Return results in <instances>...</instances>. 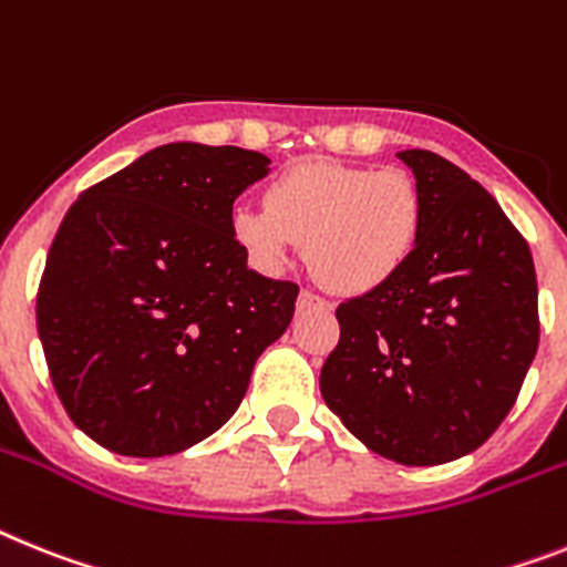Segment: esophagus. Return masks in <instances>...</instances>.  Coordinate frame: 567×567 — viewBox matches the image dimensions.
Returning a JSON list of instances; mask_svg holds the SVG:
<instances>
[{
	"mask_svg": "<svg viewBox=\"0 0 567 567\" xmlns=\"http://www.w3.org/2000/svg\"><path fill=\"white\" fill-rule=\"evenodd\" d=\"M313 306L328 308V302L322 297H317V293H313V291H299V297H297V308H299V311H306V308H313Z\"/></svg>",
	"mask_w": 567,
	"mask_h": 567,
	"instance_id": "34e87169",
	"label": "esophagus"
}]
</instances>
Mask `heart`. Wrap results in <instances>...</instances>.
<instances>
[{
	"label": "heart",
	"instance_id": "heart-1",
	"mask_svg": "<svg viewBox=\"0 0 567 567\" xmlns=\"http://www.w3.org/2000/svg\"><path fill=\"white\" fill-rule=\"evenodd\" d=\"M230 230L256 268L282 270L306 241L308 261L328 288L365 293L392 282L415 256L423 195L398 166L302 161L270 184L265 207H236Z\"/></svg>",
	"mask_w": 567,
	"mask_h": 567
}]
</instances>
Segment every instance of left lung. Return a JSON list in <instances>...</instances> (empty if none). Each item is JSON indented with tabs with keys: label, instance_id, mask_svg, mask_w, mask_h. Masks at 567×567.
I'll list each match as a JSON object with an SVG mask.
<instances>
[{
	"label": "left lung",
	"instance_id": "1",
	"mask_svg": "<svg viewBox=\"0 0 567 567\" xmlns=\"http://www.w3.org/2000/svg\"><path fill=\"white\" fill-rule=\"evenodd\" d=\"M423 195L415 256L337 308L328 409L372 453L432 467L473 453L518 398L539 346L530 247L498 202L426 150L398 152Z\"/></svg>",
	"mask_w": 567,
	"mask_h": 567
}]
</instances>
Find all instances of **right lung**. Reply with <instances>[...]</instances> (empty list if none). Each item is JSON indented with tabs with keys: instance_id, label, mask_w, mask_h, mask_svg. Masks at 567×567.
I'll use <instances>...</instances> for the list:
<instances>
[{
	"instance_id": "obj_1",
	"label": "right lung",
	"mask_w": 567,
	"mask_h": 567,
	"mask_svg": "<svg viewBox=\"0 0 567 567\" xmlns=\"http://www.w3.org/2000/svg\"><path fill=\"white\" fill-rule=\"evenodd\" d=\"M268 173L261 152L181 141L89 187L65 213L37 331L65 412L100 446L175 455L239 409L299 293L247 268L233 239V202Z\"/></svg>"
}]
</instances>
